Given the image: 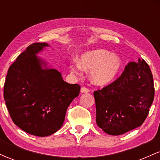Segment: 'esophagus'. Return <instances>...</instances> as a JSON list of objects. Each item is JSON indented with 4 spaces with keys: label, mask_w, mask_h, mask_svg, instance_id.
<instances>
[{
    "label": "esophagus",
    "mask_w": 160,
    "mask_h": 160,
    "mask_svg": "<svg viewBox=\"0 0 160 160\" xmlns=\"http://www.w3.org/2000/svg\"><path fill=\"white\" fill-rule=\"evenodd\" d=\"M80 92H81L82 93H87L89 92L90 90H89V89H88V88L86 87H82L81 89H80Z\"/></svg>",
    "instance_id": "esophagus-1"
}]
</instances>
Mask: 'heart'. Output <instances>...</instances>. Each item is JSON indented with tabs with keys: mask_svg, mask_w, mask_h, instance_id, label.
I'll list each match as a JSON object with an SVG mask.
<instances>
[{
	"mask_svg": "<svg viewBox=\"0 0 160 160\" xmlns=\"http://www.w3.org/2000/svg\"><path fill=\"white\" fill-rule=\"evenodd\" d=\"M122 60L117 55L111 54L105 49H95L86 52L81 56L80 62L71 64V71L78 74L83 70H91V81L95 85H105L113 80L118 73Z\"/></svg>",
	"mask_w": 160,
	"mask_h": 160,
	"instance_id": "1",
	"label": "heart"
}]
</instances>
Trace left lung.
<instances>
[{
	"instance_id": "obj_1",
	"label": "left lung",
	"mask_w": 160,
	"mask_h": 160,
	"mask_svg": "<svg viewBox=\"0 0 160 160\" xmlns=\"http://www.w3.org/2000/svg\"><path fill=\"white\" fill-rule=\"evenodd\" d=\"M153 78L144 59L129 62L121 76L94 92L96 123L108 135H120L144 122L154 98Z\"/></svg>"
}]
</instances>
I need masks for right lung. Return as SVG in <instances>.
Masks as SVG:
<instances>
[{
  "instance_id": "obj_1",
  "label": "right lung",
  "mask_w": 160,
  "mask_h": 160,
  "mask_svg": "<svg viewBox=\"0 0 160 160\" xmlns=\"http://www.w3.org/2000/svg\"><path fill=\"white\" fill-rule=\"evenodd\" d=\"M47 43L27 47L10 65L3 97L13 122L25 132L45 137L63 125L68 108L80 93L78 84H69L56 69L36 56Z\"/></svg>"
}]
</instances>
